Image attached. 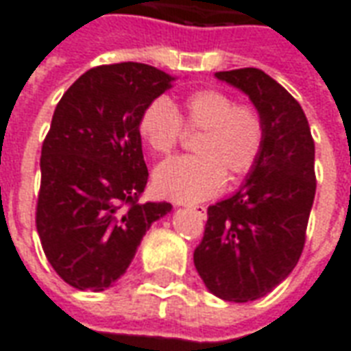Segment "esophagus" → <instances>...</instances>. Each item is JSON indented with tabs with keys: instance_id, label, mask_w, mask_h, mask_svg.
Listing matches in <instances>:
<instances>
[{
	"instance_id": "obj_1",
	"label": "esophagus",
	"mask_w": 351,
	"mask_h": 351,
	"mask_svg": "<svg viewBox=\"0 0 351 351\" xmlns=\"http://www.w3.org/2000/svg\"><path fill=\"white\" fill-rule=\"evenodd\" d=\"M188 208H190L191 213H195V214H197V216H201V218H205V216H206V206H203V205H190V206H188Z\"/></svg>"
}]
</instances>
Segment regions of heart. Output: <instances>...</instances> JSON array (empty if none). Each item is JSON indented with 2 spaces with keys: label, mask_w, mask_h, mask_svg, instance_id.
I'll use <instances>...</instances> for the list:
<instances>
[{
  "label": "heart",
  "mask_w": 351,
  "mask_h": 351,
  "mask_svg": "<svg viewBox=\"0 0 351 351\" xmlns=\"http://www.w3.org/2000/svg\"><path fill=\"white\" fill-rule=\"evenodd\" d=\"M138 135L154 154L169 156L180 145L184 131L197 133L195 156L175 158L154 173L161 197L195 203L213 197L226 180H241L256 167L265 143V122L250 103L216 88L188 93L175 108L165 97L148 103L138 118Z\"/></svg>",
  "instance_id": "1"
}]
</instances>
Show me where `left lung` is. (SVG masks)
<instances>
[{"instance_id": "left-lung-1", "label": "left lung", "mask_w": 351, "mask_h": 351, "mask_svg": "<svg viewBox=\"0 0 351 351\" xmlns=\"http://www.w3.org/2000/svg\"><path fill=\"white\" fill-rule=\"evenodd\" d=\"M243 90L265 122L256 167L233 197L208 206L193 263L223 301H256L301 258L314 195V138L299 101L256 67L216 73Z\"/></svg>"}]
</instances>
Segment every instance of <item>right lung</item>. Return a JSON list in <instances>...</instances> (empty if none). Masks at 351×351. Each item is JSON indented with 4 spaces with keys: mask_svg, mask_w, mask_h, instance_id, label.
I'll return each mask as SVG.
<instances>
[{
    "mask_svg": "<svg viewBox=\"0 0 351 351\" xmlns=\"http://www.w3.org/2000/svg\"><path fill=\"white\" fill-rule=\"evenodd\" d=\"M171 80L146 64L97 65L56 105L41 148L35 226L49 263L69 286H112L152 221L173 208L138 201L148 169L137 130L146 105Z\"/></svg>",
    "mask_w": 351,
    "mask_h": 351,
    "instance_id": "add662e5",
    "label": "right lung"
}]
</instances>
